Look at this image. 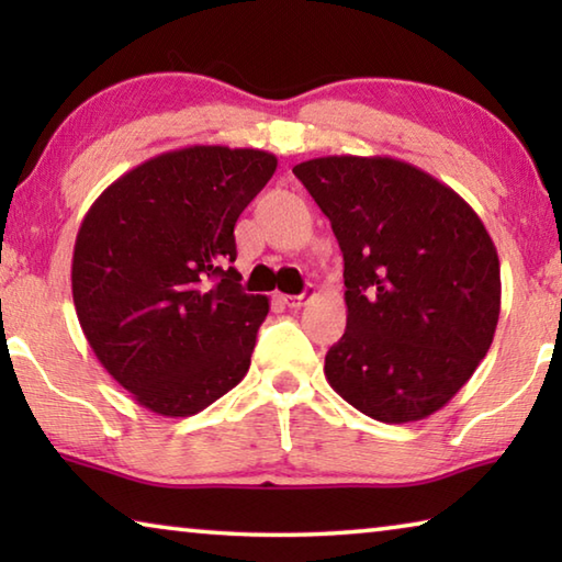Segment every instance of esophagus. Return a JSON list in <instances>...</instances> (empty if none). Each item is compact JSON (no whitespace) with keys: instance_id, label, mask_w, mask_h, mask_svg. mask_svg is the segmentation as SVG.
<instances>
[{"instance_id":"34e87169","label":"esophagus","mask_w":562,"mask_h":562,"mask_svg":"<svg viewBox=\"0 0 562 562\" xmlns=\"http://www.w3.org/2000/svg\"><path fill=\"white\" fill-rule=\"evenodd\" d=\"M312 297V290L307 288L302 294H282V302L288 304V307H302V304H307V300Z\"/></svg>"}]
</instances>
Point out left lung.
Here are the masks:
<instances>
[{
  "label": "left lung",
  "mask_w": 562,
  "mask_h": 562,
  "mask_svg": "<svg viewBox=\"0 0 562 562\" xmlns=\"http://www.w3.org/2000/svg\"><path fill=\"white\" fill-rule=\"evenodd\" d=\"M292 173L345 258L347 329L329 386L384 424L431 416L486 357L501 315L496 245L473 207L389 156H325Z\"/></svg>",
  "instance_id": "obj_1"
}]
</instances>
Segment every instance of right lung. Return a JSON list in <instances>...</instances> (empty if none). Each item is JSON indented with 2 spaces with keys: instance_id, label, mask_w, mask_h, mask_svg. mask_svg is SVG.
<instances>
[{
  "instance_id": "add662e5",
  "label": "right lung",
  "mask_w": 562,
  "mask_h": 562,
  "mask_svg": "<svg viewBox=\"0 0 562 562\" xmlns=\"http://www.w3.org/2000/svg\"><path fill=\"white\" fill-rule=\"evenodd\" d=\"M278 168L268 150L190 146L123 173L89 207L71 262L79 325L140 406L193 416L243 382L265 294H245L235 223Z\"/></svg>"
}]
</instances>
